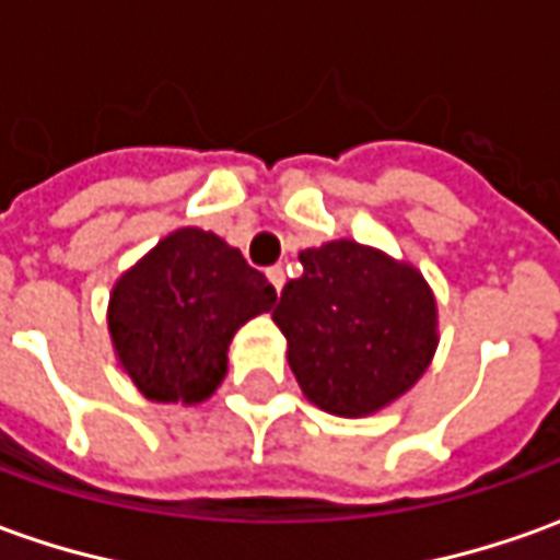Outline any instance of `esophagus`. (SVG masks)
<instances>
[{"mask_svg":"<svg viewBox=\"0 0 560 560\" xmlns=\"http://www.w3.org/2000/svg\"><path fill=\"white\" fill-rule=\"evenodd\" d=\"M266 276H269V281H272V288H276V291L284 288V269H281V266H269V269H266Z\"/></svg>","mask_w":560,"mask_h":560,"instance_id":"1","label":"esophagus"}]
</instances>
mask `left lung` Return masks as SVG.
Segmentation results:
<instances>
[{
    "mask_svg": "<svg viewBox=\"0 0 560 560\" xmlns=\"http://www.w3.org/2000/svg\"><path fill=\"white\" fill-rule=\"evenodd\" d=\"M300 264L303 276L284 284L272 322L303 395L337 417H368L401 398L439 346L423 276L349 238L306 248Z\"/></svg>",
    "mask_w": 560,
    "mask_h": 560,
    "instance_id": "1",
    "label": "left lung"
}]
</instances>
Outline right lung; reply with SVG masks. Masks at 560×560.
Returning <instances> with one entry per match:
<instances>
[{
	"label": "right lung",
	"mask_w": 560,
	"mask_h": 560,
	"mask_svg": "<svg viewBox=\"0 0 560 560\" xmlns=\"http://www.w3.org/2000/svg\"><path fill=\"white\" fill-rule=\"evenodd\" d=\"M276 288L214 232L184 226L131 266L109 294V337L150 401L199 405L226 376L235 330L272 310Z\"/></svg>",
	"instance_id": "obj_1"
}]
</instances>
